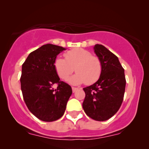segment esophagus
Instances as JSON below:
<instances>
[{
  "label": "esophagus",
  "instance_id": "esophagus-1",
  "mask_svg": "<svg viewBox=\"0 0 149 149\" xmlns=\"http://www.w3.org/2000/svg\"><path fill=\"white\" fill-rule=\"evenodd\" d=\"M72 92L73 93H74L75 91H76L77 89H78V88H77V87H72Z\"/></svg>",
  "mask_w": 149,
  "mask_h": 149
}]
</instances>
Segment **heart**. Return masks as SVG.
<instances>
[{"label": "heart", "mask_w": 149, "mask_h": 149, "mask_svg": "<svg viewBox=\"0 0 149 149\" xmlns=\"http://www.w3.org/2000/svg\"><path fill=\"white\" fill-rule=\"evenodd\" d=\"M65 59L57 57L54 62L55 70L60 79L66 80L73 72L77 73L68 79L72 85L85 83L87 85L98 80L102 72V64L100 59L83 48H74L64 54ZM75 68L74 69V68Z\"/></svg>", "instance_id": "1"}]
</instances>
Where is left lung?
I'll return each mask as SVG.
<instances>
[{"instance_id":"obj_1","label":"left lung","mask_w":149,"mask_h":149,"mask_svg":"<svg viewBox=\"0 0 149 149\" xmlns=\"http://www.w3.org/2000/svg\"><path fill=\"white\" fill-rule=\"evenodd\" d=\"M102 64L98 80L83 88L85 97L83 102L85 113L98 121L109 119L119 111L125 89L124 69L115 54L102 45L93 47Z\"/></svg>"}]
</instances>
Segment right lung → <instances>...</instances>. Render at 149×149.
<instances>
[{
    "label": "right lung",
    "mask_w": 149,
    "mask_h": 149,
    "mask_svg": "<svg viewBox=\"0 0 149 149\" xmlns=\"http://www.w3.org/2000/svg\"><path fill=\"white\" fill-rule=\"evenodd\" d=\"M66 48L44 45L30 53L22 68L20 78L22 95L29 111L40 120L56 121L64 115L72 95L71 87L60 81L54 62ZM55 84H58L56 89Z\"/></svg>",
    "instance_id": "1"
}]
</instances>
